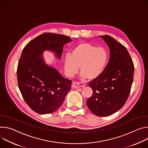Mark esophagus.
<instances>
[{
  "instance_id": "34e87169",
  "label": "esophagus",
  "mask_w": 148,
  "mask_h": 148,
  "mask_svg": "<svg viewBox=\"0 0 148 148\" xmlns=\"http://www.w3.org/2000/svg\"><path fill=\"white\" fill-rule=\"evenodd\" d=\"M72 86L74 88H80L85 87V85L83 83H79V82H73L72 84Z\"/></svg>"
}]
</instances>
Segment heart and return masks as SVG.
<instances>
[{
    "label": "heart",
    "instance_id": "obj_1",
    "mask_svg": "<svg viewBox=\"0 0 148 148\" xmlns=\"http://www.w3.org/2000/svg\"><path fill=\"white\" fill-rule=\"evenodd\" d=\"M107 59V52L103 47H96L87 42L80 43L73 47L71 55L65 56L64 72L72 77L78 73L80 67L82 77L94 80L103 72Z\"/></svg>",
    "mask_w": 148,
    "mask_h": 148
}]
</instances>
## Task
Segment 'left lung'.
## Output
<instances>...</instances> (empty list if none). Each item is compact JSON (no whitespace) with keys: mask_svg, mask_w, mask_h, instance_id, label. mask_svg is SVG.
Wrapping results in <instances>:
<instances>
[{"mask_svg":"<svg viewBox=\"0 0 148 148\" xmlns=\"http://www.w3.org/2000/svg\"><path fill=\"white\" fill-rule=\"evenodd\" d=\"M99 37L109 46L110 59L99 77L89 82L93 95L86 104L95 115L107 116L126 103L133 83L134 65L123 45L109 35Z\"/></svg>","mask_w":148,"mask_h":148,"instance_id":"8db88e82","label":"left lung"}]
</instances>
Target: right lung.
<instances>
[{"mask_svg": "<svg viewBox=\"0 0 148 148\" xmlns=\"http://www.w3.org/2000/svg\"><path fill=\"white\" fill-rule=\"evenodd\" d=\"M72 42L68 36L45 33L29 42L19 59L17 78L25 102L35 112L51 113L58 110L71 88L72 80L63 77L43 58L49 51L60 59L63 46Z\"/></svg>", "mask_w": 148, "mask_h": 148, "instance_id": "add662e5", "label": "right lung"}]
</instances>
